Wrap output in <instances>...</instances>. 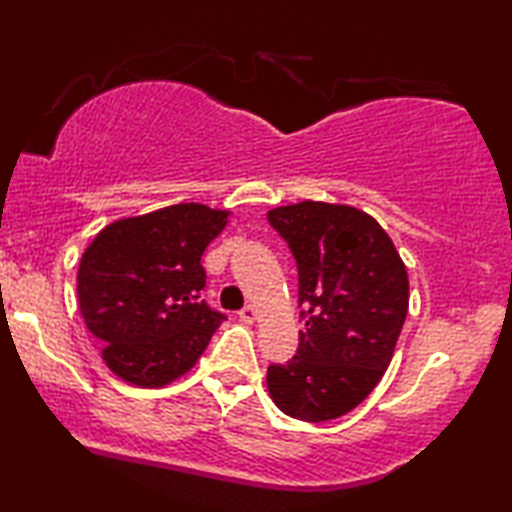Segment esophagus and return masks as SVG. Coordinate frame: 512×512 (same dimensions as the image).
<instances>
[{
  "instance_id": "esophagus-1",
  "label": "esophagus",
  "mask_w": 512,
  "mask_h": 512,
  "mask_svg": "<svg viewBox=\"0 0 512 512\" xmlns=\"http://www.w3.org/2000/svg\"><path fill=\"white\" fill-rule=\"evenodd\" d=\"M239 319L243 321V323H253L255 319H257V310L253 305H248V307H243V310L239 312Z\"/></svg>"
}]
</instances>
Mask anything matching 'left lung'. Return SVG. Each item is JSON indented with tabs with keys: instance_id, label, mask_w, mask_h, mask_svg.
Returning a JSON list of instances; mask_svg holds the SVG:
<instances>
[{
	"instance_id": "obj_1",
	"label": "left lung",
	"mask_w": 512,
	"mask_h": 512,
	"mask_svg": "<svg viewBox=\"0 0 512 512\" xmlns=\"http://www.w3.org/2000/svg\"><path fill=\"white\" fill-rule=\"evenodd\" d=\"M298 266L305 330L298 351L266 373L285 415L328 421L351 412L380 383L408 314V273L392 239L369 214L298 202L269 212Z\"/></svg>"
}]
</instances>
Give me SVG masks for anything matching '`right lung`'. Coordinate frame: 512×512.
Returning <instances> with one entry per match:
<instances>
[{
	"label": "right lung",
	"mask_w": 512,
	"mask_h": 512,
	"mask_svg": "<svg viewBox=\"0 0 512 512\" xmlns=\"http://www.w3.org/2000/svg\"><path fill=\"white\" fill-rule=\"evenodd\" d=\"M225 223L227 212L189 202L111 223L86 248L79 310L116 376L164 387L198 362L227 319L200 298V259Z\"/></svg>",
	"instance_id": "right-lung-1"
}]
</instances>
